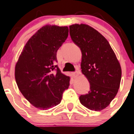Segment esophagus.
Returning <instances> with one entry per match:
<instances>
[{
	"mask_svg": "<svg viewBox=\"0 0 134 134\" xmlns=\"http://www.w3.org/2000/svg\"><path fill=\"white\" fill-rule=\"evenodd\" d=\"M79 74H80V71H79L78 70H77V71H76V72L72 73V75H73L74 77H77V76H79Z\"/></svg>",
	"mask_w": 134,
	"mask_h": 134,
	"instance_id": "1",
	"label": "esophagus"
}]
</instances>
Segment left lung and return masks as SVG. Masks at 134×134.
Returning a JSON list of instances; mask_svg holds the SVG:
<instances>
[{
    "instance_id": "1",
    "label": "left lung",
    "mask_w": 134,
    "mask_h": 134,
    "mask_svg": "<svg viewBox=\"0 0 134 134\" xmlns=\"http://www.w3.org/2000/svg\"><path fill=\"white\" fill-rule=\"evenodd\" d=\"M70 35L81 49V69L90 83V91L80 101L91 110L107 107L116 95L122 76L121 66L108 41L86 24L70 25Z\"/></svg>"
}]
</instances>
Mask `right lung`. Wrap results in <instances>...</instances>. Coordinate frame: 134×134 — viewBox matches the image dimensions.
Here are the masks:
<instances>
[{
    "mask_svg": "<svg viewBox=\"0 0 134 134\" xmlns=\"http://www.w3.org/2000/svg\"><path fill=\"white\" fill-rule=\"evenodd\" d=\"M68 35L67 26L42 27L28 40L16 62L18 87L37 109L47 110L58 105L64 91L69 87L70 77L61 73L55 65L57 51Z\"/></svg>",
    "mask_w": 134,
    "mask_h": 134,
    "instance_id": "obj_1",
    "label": "right lung"
}]
</instances>
